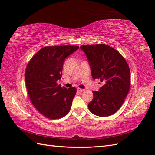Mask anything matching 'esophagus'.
<instances>
[{
  "mask_svg": "<svg viewBox=\"0 0 155 155\" xmlns=\"http://www.w3.org/2000/svg\"><path fill=\"white\" fill-rule=\"evenodd\" d=\"M77 91H78V92H83V91H84V89H83V88H77Z\"/></svg>",
  "mask_w": 155,
  "mask_h": 155,
  "instance_id": "34e87169",
  "label": "esophagus"
}]
</instances>
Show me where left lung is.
<instances>
[{"label": "left lung", "mask_w": 155, "mask_h": 155, "mask_svg": "<svg viewBox=\"0 0 155 155\" xmlns=\"http://www.w3.org/2000/svg\"><path fill=\"white\" fill-rule=\"evenodd\" d=\"M88 58L94 79L103 83L98 91H93V99L88 109L98 117L114 114L122 106L130 88V69L119 52L104 44L82 45Z\"/></svg>", "instance_id": "1"}]
</instances>
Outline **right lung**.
I'll list each match as a JSON object with an SVG mask.
<instances>
[{
	"label": "right lung",
	"instance_id": "right-lung-1",
	"mask_svg": "<svg viewBox=\"0 0 155 155\" xmlns=\"http://www.w3.org/2000/svg\"><path fill=\"white\" fill-rule=\"evenodd\" d=\"M78 46H54L42 48L28 62L25 82L29 98L37 110L48 118L58 119L71 110L77 93L74 87H61L63 63Z\"/></svg>",
	"mask_w": 155,
	"mask_h": 155
}]
</instances>
